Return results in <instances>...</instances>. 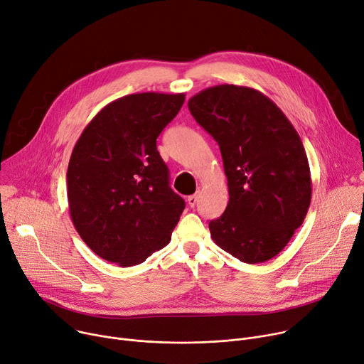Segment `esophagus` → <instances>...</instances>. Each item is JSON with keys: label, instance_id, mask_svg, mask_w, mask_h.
Returning a JSON list of instances; mask_svg holds the SVG:
<instances>
[{"label": "esophagus", "instance_id": "34e87169", "mask_svg": "<svg viewBox=\"0 0 364 364\" xmlns=\"http://www.w3.org/2000/svg\"><path fill=\"white\" fill-rule=\"evenodd\" d=\"M197 200H199V196H197V194H191V196L187 197V203H188L190 208H194Z\"/></svg>", "mask_w": 364, "mask_h": 364}]
</instances>
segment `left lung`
Listing matches in <instances>:
<instances>
[{
    "label": "left lung",
    "mask_w": 364,
    "mask_h": 364,
    "mask_svg": "<svg viewBox=\"0 0 364 364\" xmlns=\"http://www.w3.org/2000/svg\"><path fill=\"white\" fill-rule=\"evenodd\" d=\"M188 110L218 142L229 202L210 220V237L247 264L276 257L308 213L312 180L308 156L293 124L258 90L209 87Z\"/></svg>",
    "instance_id": "8db88e82"
}]
</instances>
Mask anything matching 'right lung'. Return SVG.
Instances as JSON below:
<instances>
[{"label": "right lung", "mask_w": 364, "mask_h": 364, "mask_svg": "<svg viewBox=\"0 0 364 364\" xmlns=\"http://www.w3.org/2000/svg\"><path fill=\"white\" fill-rule=\"evenodd\" d=\"M186 94L138 92L98 112L77 141L67 173L68 205L98 257L132 267L171 241L186 203L170 187L156 138Z\"/></svg>", "instance_id": "1"}]
</instances>
